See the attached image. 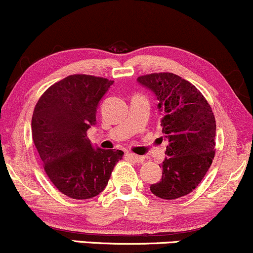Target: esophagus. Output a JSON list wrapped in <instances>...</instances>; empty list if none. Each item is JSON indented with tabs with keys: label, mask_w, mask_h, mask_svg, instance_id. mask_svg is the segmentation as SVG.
<instances>
[{
	"label": "esophagus",
	"mask_w": 253,
	"mask_h": 253,
	"mask_svg": "<svg viewBox=\"0 0 253 253\" xmlns=\"http://www.w3.org/2000/svg\"><path fill=\"white\" fill-rule=\"evenodd\" d=\"M127 158H129L130 160L134 161V163H137V164H141L144 161L143 157H140V155H136V154H131V153H129V154H127Z\"/></svg>",
	"instance_id": "obj_1"
}]
</instances>
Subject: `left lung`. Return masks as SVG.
Returning a JSON list of instances; mask_svg holds the SVG:
<instances>
[{
	"label": "left lung",
	"instance_id": "1",
	"mask_svg": "<svg viewBox=\"0 0 253 253\" xmlns=\"http://www.w3.org/2000/svg\"><path fill=\"white\" fill-rule=\"evenodd\" d=\"M137 81L157 96L169 141L160 165L163 178L150 185V191L164 200L183 197L197 188L214 159V113L202 93L175 74H148Z\"/></svg>",
	"mask_w": 253,
	"mask_h": 253
}]
</instances>
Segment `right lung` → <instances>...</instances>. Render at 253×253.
Segmentation results:
<instances>
[{"label": "right lung", "mask_w": 253, "mask_h": 253, "mask_svg": "<svg viewBox=\"0 0 253 253\" xmlns=\"http://www.w3.org/2000/svg\"><path fill=\"white\" fill-rule=\"evenodd\" d=\"M113 81L75 74L44 92L32 116V138L51 183L74 200L95 197L106 188L124 153L94 148L87 130Z\"/></svg>", "instance_id": "right-lung-1"}]
</instances>
